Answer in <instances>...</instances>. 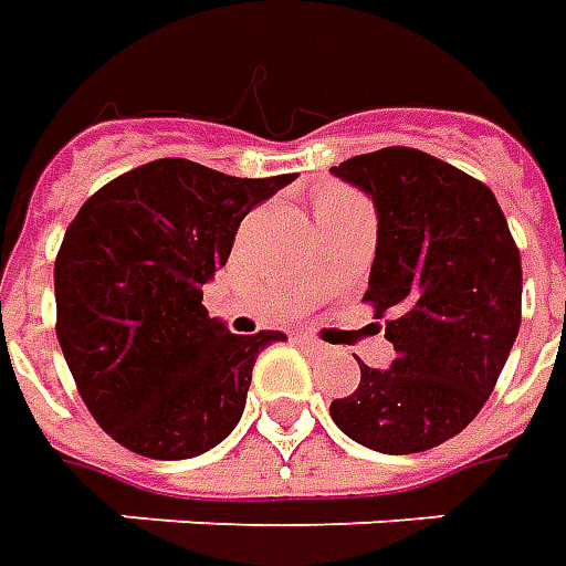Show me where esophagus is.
Returning <instances> with one entry per match:
<instances>
[{
    "label": "esophagus",
    "instance_id": "1",
    "mask_svg": "<svg viewBox=\"0 0 566 566\" xmlns=\"http://www.w3.org/2000/svg\"><path fill=\"white\" fill-rule=\"evenodd\" d=\"M296 343L303 345V348H308V352H315V355H331V348L324 343H318V339H312V336H296Z\"/></svg>",
    "mask_w": 566,
    "mask_h": 566
}]
</instances>
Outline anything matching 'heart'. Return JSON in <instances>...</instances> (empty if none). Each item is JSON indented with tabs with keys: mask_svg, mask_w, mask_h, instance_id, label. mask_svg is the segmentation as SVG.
<instances>
[{
	"mask_svg": "<svg viewBox=\"0 0 566 566\" xmlns=\"http://www.w3.org/2000/svg\"><path fill=\"white\" fill-rule=\"evenodd\" d=\"M331 197H339V193H331Z\"/></svg>",
	"mask_w": 566,
	"mask_h": 566,
	"instance_id": "heart-1",
	"label": "heart"
}]
</instances>
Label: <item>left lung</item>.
<instances>
[{"instance_id": "1", "label": "left lung", "mask_w": 566, "mask_h": 566, "mask_svg": "<svg viewBox=\"0 0 566 566\" xmlns=\"http://www.w3.org/2000/svg\"><path fill=\"white\" fill-rule=\"evenodd\" d=\"M331 172L376 206L364 300L388 315L397 352L388 369L357 360L360 385L331 418L381 454L437 449L479 416L518 336V248L494 193L424 150L381 148Z\"/></svg>"}]
</instances>
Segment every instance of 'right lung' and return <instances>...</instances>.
<instances>
[{
  "label": "right lung",
  "mask_w": 566,
  "mask_h": 566,
  "mask_svg": "<svg viewBox=\"0 0 566 566\" xmlns=\"http://www.w3.org/2000/svg\"><path fill=\"white\" fill-rule=\"evenodd\" d=\"M294 175L233 178L166 157L96 190L54 263L56 339L105 433L154 461H185L233 433L258 355L279 331L235 336L202 284L248 211Z\"/></svg>",
  "instance_id": "1"
}]
</instances>
